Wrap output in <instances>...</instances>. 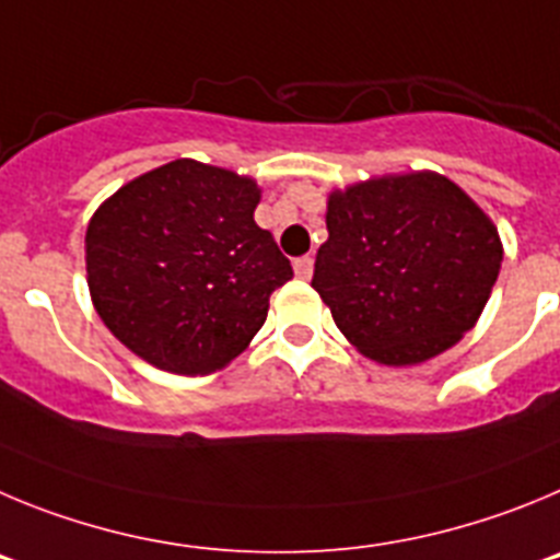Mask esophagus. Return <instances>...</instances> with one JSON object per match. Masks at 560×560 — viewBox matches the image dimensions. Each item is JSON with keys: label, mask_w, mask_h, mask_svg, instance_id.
<instances>
[{"label": "esophagus", "mask_w": 560, "mask_h": 560, "mask_svg": "<svg viewBox=\"0 0 560 560\" xmlns=\"http://www.w3.org/2000/svg\"><path fill=\"white\" fill-rule=\"evenodd\" d=\"M312 270H315V259H312V256H301V259H295V276H301V279H312Z\"/></svg>", "instance_id": "1"}]
</instances>
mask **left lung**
Instances as JSON below:
<instances>
[{"label": "left lung", "mask_w": 560, "mask_h": 560, "mask_svg": "<svg viewBox=\"0 0 560 560\" xmlns=\"http://www.w3.org/2000/svg\"><path fill=\"white\" fill-rule=\"evenodd\" d=\"M312 287L365 357L416 365L466 335L500 276L502 243L460 186L390 175L335 192Z\"/></svg>", "instance_id": "left-lung-1"}]
</instances>
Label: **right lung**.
<instances>
[{"label": "right lung", "instance_id": "right-lung-1", "mask_svg": "<svg viewBox=\"0 0 560 560\" xmlns=\"http://www.w3.org/2000/svg\"><path fill=\"white\" fill-rule=\"evenodd\" d=\"M250 178L192 159L130 180L85 231L89 290L103 324L170 374L229 365L292 279L273 234L254 223Z\"/></svg>", "mask_w": 560, "mask_h": 560}]
</instances>
